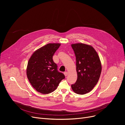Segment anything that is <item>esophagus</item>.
I'll list each match as a JSON object with an SVG mask.
<instances>
[{
    "mask_svg": "<svg viewBox=\"0 0 125 125\" xmlns=\"http://www.w3.org/2000/svg\"><path fill=\"white\" fill-rule=\"evenodd\" d=\"M64 75H65V76H66L68 75V72H67V71H66V72H64Z\"/></svg>",
    "mask_w": 125,
    "mask_h": 125,
    "instance_id": "1",
    "label": "esophagus"
}]
</instances>
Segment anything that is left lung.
Wrapping results in <instances>:
<instances>
[{
	"mask_svg": "<svg viewBox=\"0 0 125 125\" xmlns=\"http://www.w3.org/2000/svg\"><path fill=\"white\" fill-rule=\"evenodd\" d=\"M76 57L77 78L71 88L76 94L83 95L92 90L101 73L99 56L91 45L82 43L71 44Z\"/></svg>",
	"mask_w": 125,
	"mask_h": 125,
	"instance_id": "left-lung-1",
	"label": "left lung"
}]
</instances>
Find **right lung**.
<instances>
[{"label":"right lung","mask_w":125,"mask_h":125,"mask_svg":"<svg viewBox=\"0 0 125 125\" xmlns=\"http://www.w3.org/2000/svg\"><path fill=\"white\" fill-rule=\"evenodd\" d=\"M60 43H48L35 51L29 59L26 73L32 86L46 94L54 91L65 75L57 70L52 56Z\"/></svg>","instance_id":"obj_1"}]
</instances>
